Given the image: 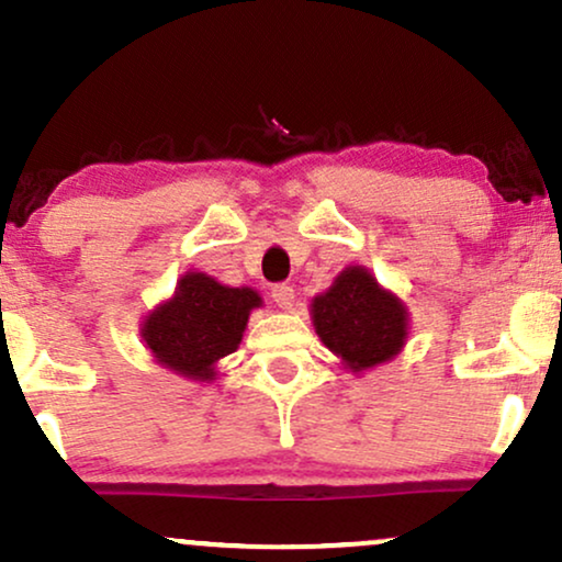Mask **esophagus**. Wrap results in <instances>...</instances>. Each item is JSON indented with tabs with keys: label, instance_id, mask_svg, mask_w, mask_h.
Here are the masks:
<instances>
[{
	"label": "esophagus",
	"instance_id": "34e87169",
	"mask_svg": "<svg viewBox=\"0 0 562 562\" xmlns=\"http://www.w3.org/2000/svg\"><path fill=\"white\" fill-rule=\"evenodd\" d=\"M272 301H274L280 308L290 311V308H293V303H295V290L290 288V285H277V288L272 290Z\"/></svg>",
	"mask_w": 562,
	"mask_h": 562
}]
</instances>
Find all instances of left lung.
Here are the masks:
<instances>
[{
	"mask_svg": "<svg viewBox=\"0 0 562 562\" xmlns=\"http://www.w3.org/2000/svg\"><path fill=\"white\" fill-rule=\"evenodd\" d=\"M316 335L353 374L387 363L405 348L408 306L376 282L367 267H346L311 299Z\"/></svg>",
	"mask_w": 562,
	"mask_h": 562,
	"instance_id": "8db88e82",
	"label": "left lung"
}]
</instances>
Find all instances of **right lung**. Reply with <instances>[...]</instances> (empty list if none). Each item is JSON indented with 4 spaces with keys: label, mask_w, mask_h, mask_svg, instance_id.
Listing matches in <instances>:
<instances>
[{
    "label": "right lung",
    "mask_w": 562,
    "mask_h": 562,
    "mask_svg": "<svg viewBox=\"0 0 562 562\" xmlns=\"http://www.w3.org/2000/svg\"><path fill=\"white\" fill-rule=\"evenodd\" d=\"M261 306L254 288H229L204 272H186L167 301L140 324V337L159 367L193 382H214L216 363L235 353L248 316Z\"/></svg>",
    "instance_id": "add662e5"
}]
</instances>
